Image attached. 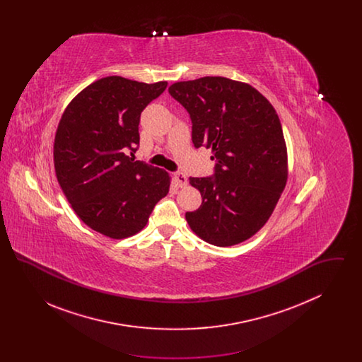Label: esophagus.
<instances>
[{"label": "esophagus", "instance_id": "obj_1", "mask_svg": "<svg viewBox=\"0 0 362 362\" xmlns=\"http://www.w3.org/2000/svg\"><path fill=\"white\" fill-rule=\"evenodd\" d=\"M173 177H175L176 185H177L179 187H185V186H187V176H186L185 173H176L173 175Z\"/></svg>", "mask_w": 362, "mask_h": 362}]
</instances>
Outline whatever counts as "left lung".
I'll return each instance as SVG.
<instances>
[{
  "label": "left lung",
  "instance_id": "left-lung-1",
  "mask_svg": "<svg viewBox=\"0 0 362 362\" xmlns=\"http://www.w3.org/2000/svg\"><path fill=\"white\" fill-rule=\"evenodd\" d=\"M170 95L192 123L195 148H210L214 173L189 177L202 205L187 211L204 240L228 247L250 239L270 218L288 179V156L274 107L248 84L225 77L175 83Z\"/></svg>",
  "mask_w": 362,
  "mask_h": 362
}]
</instances>
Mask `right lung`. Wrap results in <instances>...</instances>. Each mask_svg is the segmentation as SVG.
<instances>
[{
	"instance_id": "add662e5",
	"label": "right lung",
	"mask_w": 362,
	"mask_h": 362,
	"mask_svg": "<svg viewBox=\"0 0 362 362\" xmlns=\"http://www.w3.org/2000/svg\"><path fill=\"white\" fill-rule=\"evenodd\" d=\"M165 88V81L104 77L70 102L58 124V183L83 223L108 238L136 235L168 194V173L133 158L141 112Z\"/></svg>"
}]
</instances>
